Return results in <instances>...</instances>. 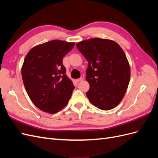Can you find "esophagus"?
I'll return each instance as SVG.
<instances>
[{
	"instance_id": "obj_1",
	"label": "esophagus",
	"mask_w": 158,
	"mask_h": 158,
	"mask_svg": "<svg viewBox=\"0 0 158 158\" xmlns=\"http://www.w3.org/2000/svg\"><path fill=\"white\" fill-rule=\"evenodd\" d=\"M76 80H77V82H82V81L84 80V78L83 77H80V78L77 79Z\"/></svg>"
}]
</instances>
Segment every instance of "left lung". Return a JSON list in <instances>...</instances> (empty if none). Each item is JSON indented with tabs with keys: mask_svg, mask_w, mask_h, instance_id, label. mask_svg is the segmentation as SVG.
<instances>
[{
	"mask_svg": "<svg viewBox=\"0 0 158 158\" xmlns=\"http://www.w3.org/2000/svg\"><path fill=\"white\" fill-rule=\"evenodd\" d=\"M88 61L85 79L89 84V101L107 111L122 101L128 86L131 68L125 52L113 40L92 38L76 44Z\"/></svg>",
	"mask_w": 158,
	"mask_h": 158,
	"instance_id": "obj_1",
	"label": "left lung"
}]
</instances>
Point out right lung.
Masks as SVG:
<instances>
[{
	"instance_id": "1",
	"label": "right lung",
	"mask_w": 158,
	"mask_h": 158,
	"mask_svg": "<svg viewBox=\"0 0 158 158\" xmlns=\"http://www.w3.org/2000/svg\"><path fill=\"white\" fill-rule=\"evenodd\" d=\"M74 45L52 40L33 47L25 57L23 82L31 102L43 111L56 113L69 103L74 85L66 74L63 58Z\"/></svg>"
}]
</instances>
